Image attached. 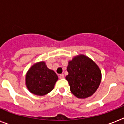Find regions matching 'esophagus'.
Here are the masks:
<instances>
[{"instance_id": "esophagus-1", "label": "esophagus", "mask_w": 124, "mask_h": 124, "mask_svg": "<svg viewBox=\"0 0 124 124\" xmlns=\"http://www.w3.org/2000/svg\"><path fill=\"white\" fill-rule=\"evenodd\" d=\"M64 75L63 74H60V76H59V78H60V79H63V78H64Z\"/></svg>"}]
</instances>
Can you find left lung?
<instances>
[{"instance_id": "8db88e82", "label": "left lung", "mask_w": 124, "mask_h": 124, "mask_svg": "<svg viewBox=\"0 0 124 124\" xmlns=\"http://www.w3.org/2000/svg\"><path fill=\"white\" fill-rule=\"evenodd\" d=\"M68 75L66 76L71 93L77 98L85 99L96 91L101 83V71L91 58L84 54L75 56L68 61Z\"/></svg>"}]
</instances>
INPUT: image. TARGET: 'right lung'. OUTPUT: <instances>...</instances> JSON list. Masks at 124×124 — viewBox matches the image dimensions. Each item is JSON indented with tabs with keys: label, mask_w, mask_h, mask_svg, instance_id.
<instances>
[{
	"label": "right lung",
	"mask_w": 124,
	"mask_h": 124,
	"mask_svg": "<svg viewBox=\"0 0 124 124\" xmlns=\"http://www.w3.org/2000/svg\"><path fill=\"white\" fill-rule=\"evenodd\" d=\"M58 77L47 68L44 61L35 63L26 74L25 84L30 92L37 96H44L54 89Z\"/></svg>",
	"instance_id": "obj_1"
}]
</instances>
